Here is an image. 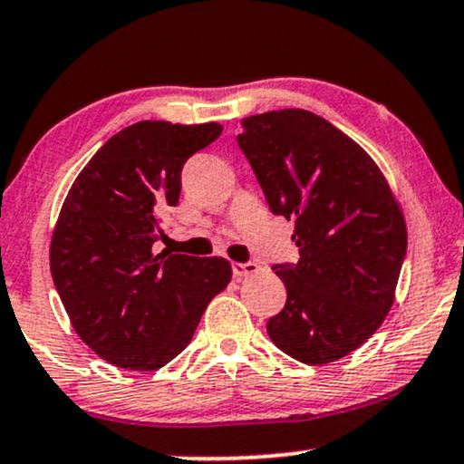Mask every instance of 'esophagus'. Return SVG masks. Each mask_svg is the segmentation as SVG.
Here are the masks:
<instances>
[{"mask_svg": "<svg viewBox=\"0 0 464 464\" xmlns=\"http://www.w3.org/2000/svg\"><path fill=\"white\" fill-rule=\"evenodd\" d=\"M231 269H233V276H237V278H242V276L255 274L256 269H259V266H256L255 261H246V263H233Z\"/></svg>", "mask_w": 464, "mask_h": 464, "instance_id": "obj_1", "label": "esophagus"}]
</instances>
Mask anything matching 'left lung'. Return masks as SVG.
Listing matches in <instances>:
<instances>
[{
    "mask_svg": "<svg viewBox=\"0 0 464 464\" xmlns=\"http://www.w3.org/2000/svg\"><path fill=\"white\" fill-rule=\"evenodd\" d=\"M237 145L272 214L295 218L300 261L272 267L286 304L269 338L310 366L349 355L390 313L407 255L388 181L353 139L304 109L244 117Z\"/></svg>",
    "mask_w": 464,
    "mask_h": 464,
    "instance_id": "left-lung-1",
    "label": "left lung"
}]
</instances>
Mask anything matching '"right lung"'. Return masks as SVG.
I'll return each instance as SVG.
<instances>
[{"label": "right lung", "instance_id": "1", "mask_svg": "<svg viewBox=\"0 0 464 464\" xmlns=\"http://www.w3.org/2000/svg\"><path fill=\"white\" fill-rule=\"evenodd\" d=\"M222 126L139 121L113 134L74 179L53 231L51 274L81 340L128 371H156L188 347L231 280L222 256L154 250L181 169Z\"/></svg>", "mask_w": 464, "mask_h": 464}]
</instances>
